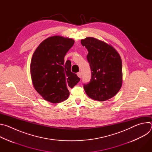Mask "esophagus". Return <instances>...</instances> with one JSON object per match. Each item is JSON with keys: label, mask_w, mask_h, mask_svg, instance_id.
Instances as JSON below:
<instances>
[{"label": "esophagus", "mask_w": 152, "mask_h": 152, "mask_svg": "<svg viewBox=\"0 0 152 152\" xmlns=\"http://www.w3.org/2000/svg\"><path fill=\"white\" fill-rule=\"evenodd\" d=\"M77 76L79 77H81V76H82V73L81 72H78L77 73Z\"/></svg>", "instance_id": "obj_1"}]
</instances>
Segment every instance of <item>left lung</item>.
<instances>
[{
    "label": "left lung",
    "instance_id": "1",
    "mask_svg": "<svg viewBox=\"0 0 152 152\" xmlns=\"http://www.w3.org/2000/svg\"><path fill=\"white\" fill-rule=\"evenodd\" d=\"M88 51L86 56L91 70V79L83 88L89 97L105 101L115 96L123 82L122 62L118 52L111 45L93 37L81 39Z\"/></svg>",
    "mask_w": 152,
    "mask_h": 152
}]
</instances>
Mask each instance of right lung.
<instances>
[{"label": "right lung", "mask_w": 152, "mask_h": 152, "mask_svg": "<svg viewBox=\"0 0 152 152\" xmlns=\"http://www.w3.org/2000/svg\"><path fill=\"white\" fill-rule=\"evenodd\" d=\"M72 38L59 35L42 41L35 50L31 62L32 84L41 97L51 103L66 100L72 88L80 80L71 72V62H64L67 52L74 45Z\"/></svg>", "instance_id": "obj_1"}]
</instances>
